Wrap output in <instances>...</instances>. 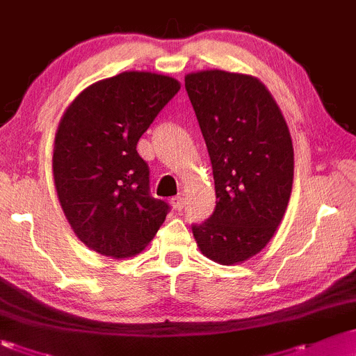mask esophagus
<instances>
[{"label":"esophagus","instance_id":"obj_1","mask_svg":"<svg viewBox=\"0 0 356 356\" xmlns=\"http://www.w3.org/2000/svg\"><path fill=\"white\" fill-rule=\"evenodd\" d=\"M183 205H185V198L183 197H173L171 198V207L175 210H181Z\"/></svg>","mask_w":356,"mask_h":356}]
</instances>
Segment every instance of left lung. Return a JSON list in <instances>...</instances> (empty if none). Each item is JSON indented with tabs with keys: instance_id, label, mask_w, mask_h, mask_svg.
Listing matches in <instances>:
<instances>
[{
	"instance_id": "left-lung-1",
	"label": "left lung",
	"mask_w": 356,
	"mask_h": 356,
	"mask_svg": "<svg viewBox=\"0 0 356 356\" xmlns=\"http://www.w3.org/2000/svg\"><path fill=\"white\" fill-rule=\"evenodd\" d=\"M185 88L212 163L216 210L193 225L198 250L220 265L258 254L280 225L293 183V146L280 106L258 78L205 70Z\"/></svg>"
}]
</instances>
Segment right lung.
<instances>
[{"label": "right lung", "instance_id": "add662e5", "mask_svg": "<svg viewBox=\"0 0 356 356\" xmlns=\"http://www.w3.org/2000/svg\"><path fill=\"white\" fill-rule=\"evenodd\" d=\"M166 74L125 71L93 83L70 103L57 127L52 173L59 204L78 239L110 258L144 250L168 204L149 195L137 143L175 95Z\"/></svg>", "mask_w": 356, "mask_h": 356}]
</instances>
